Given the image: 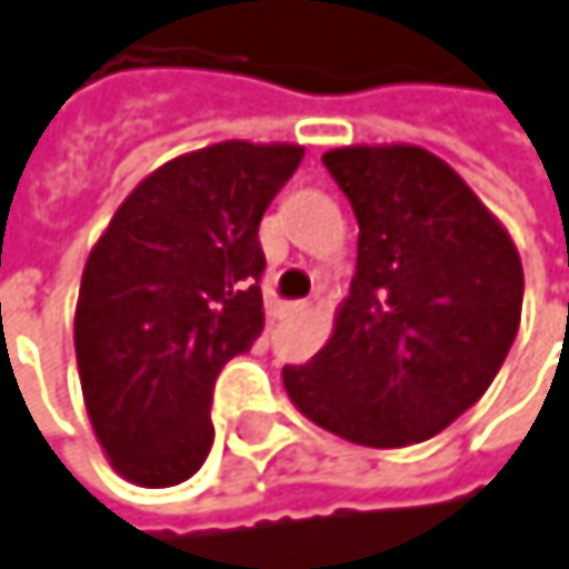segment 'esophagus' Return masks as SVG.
<instances>
[{"label": "esophagus", "mask_w": 569, "mask_h": 569, "mask_svg": "<svg viewBox=\"0 0 569 569\" xmlns=\"http://www.w3.org/2000/svg\"><path fill=\"white\" fill-rule=\"evenodd\" d=\"M306 309H309V302H302V299H296V302H286L283 306L286 316H302Z\"/></svg>", "instance_id": "1"}]
</instances>
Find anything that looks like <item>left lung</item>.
I'll return each mask as SVG.
<instances>
[{
    "mask_svg": "<svg viewBox=\"0 0 569 569\" xmlns=\"http://www.w3.org/2000/svg\"><path fill=\"white\" fill-rule=\"evenodd\" d=\"M322 164L359 220V260L332 339L306 366H286V392L346 441H425L505 366L520 326V257L475 190L425 148H336Z\"/></svg>",
    "mask_w": 569,
    "mask_h": 569,
    "instance_id": "1",
    "label": "left lung"
}]
</instances>
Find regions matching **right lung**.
Instances as JSON below:
<instances>
[{"mask_svg": "<svg viewBox=\"0 0 569 569\" xmlns=\"http://www.w3.org/2000/svg\"><path fill=\"white\" fill-rule=\"evenodd\" d=\"M296 144L223 141L144 177L94 243L74 309L91 428L114 471L171 488L213 445L220 369L263 332L260 220Z\"/></svg>", "mask_w": 569, "mask_h": 569, "instance_id": "right-lung-1", "label": "right lung"}]
</instances>
